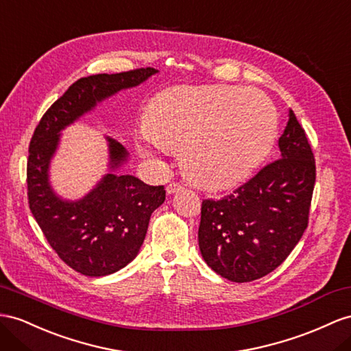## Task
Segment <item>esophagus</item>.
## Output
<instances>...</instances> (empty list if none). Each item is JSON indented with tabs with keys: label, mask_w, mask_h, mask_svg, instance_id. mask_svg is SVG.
<instances>
[{
	"label": "esophagus",
	"mask_w": 351,
	"mask_h": 351,
	"mask_svg": "<svg viewBox=\"0 0 351 351\" xmlns=\"http://www.w3.org/2000/svg\"><path fill=\"white\" fill-rule=\"evenodd\" d=\"M182 185L181 184H178V182H170L167 186H166V191L169 193V194H173V193H178L179 190H182Z\"/></svg>",
	"instance_id": "34e87169"
}]
</instances>
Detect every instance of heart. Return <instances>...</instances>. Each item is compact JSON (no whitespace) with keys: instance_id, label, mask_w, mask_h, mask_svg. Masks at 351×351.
<instances>
[{"instance_id":"heart-1","label":"heart","mask_w":351,"mask_h":351,"mask_svg":"<svg viewBox=\"0 0 351 351\" xmlns=\"http://www.w3.org/2000/svg\"><path fill=\"white\" fill-rule=\"evenodd\" d=\"M147 136L179 152L186 178L206 190L243 182L271 151L277 115L258 90L236 86H178L152 101ZM143 156L152 157L145 145Z\"/></svg>"}]
</instances>
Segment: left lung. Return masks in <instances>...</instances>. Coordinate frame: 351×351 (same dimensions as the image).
I'll list each match as a JSON object with an SVG mask.
<instances>
[{"label":"left lung","instance_id":"left-lung-1","mask_svg":"<svg viewBox=\"0 0 351 351\" xmlns=\"http://www.w3.org/2000/svg\"><path fill=\"white\" fill-rule=\"evenodd\" d=\"M278 148L280 158L237 190L202 203V256L215 273L231 282H252L271 273L308 226L316 161L292 111Z\"/></svg>","mask_w":351,"mask_h":351}]
</instances>
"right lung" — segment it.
<instances>
[{
	"mask_svg": "<svg viewBox=\"0 0 351 351\" xmlns=\"http://www.w3.org/2000/svg\"><path fill=\"white\" fill-rule=\"evenodd\" d=\"M156 73L154 68H138L80 78L49 108L32 134L26 167L29 209L58 256L84 276L112 274L133 261L145 239L151 213L165 202L166 191L163 185L152 186L132 175H115L114 170L128 160V151L108 138L112 172L82 200H62L49 182V165L60 130L97 102Z\"/></svg>",
	"mask_w": 351,
	"mask_h": 351,
	"instance_id": "obj_1",
	"label": "right lung"
}]
</instances>
